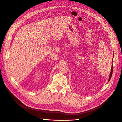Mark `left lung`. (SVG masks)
Segmentation results:
<instances>
[{"label": "left lung", "instance_id": "left-lung-1", "mask_svg": "<svg viewBox=\"0 0 122 122\" xmlns=\"http://www.w3.org/2000/svg\"><path fill=\"white\" fill-rule=\"evenodd\" d=\"M112 70H113V65H112V69H111V73H110V76H109V77L108 81H110V80H111V77H112Z\"/></svg>", "mask_w": 122, "mask_h": 122}]
</instances>
